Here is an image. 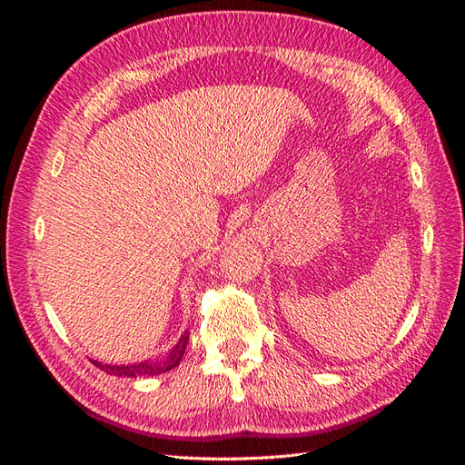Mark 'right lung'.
<instances>
[{
	"label": "right lung",
	"mask_w": 465,
	"mask_h": 465,
	"mask_svg": "<svg viewBox=\"0 0 465 465\" xmlns=\"http://www.w3.org/2000/svg\"><path fill=\"white\" fill-rule=\"evenodd\" d=\"M188 341H190V331H184V335L180 337L178 343L171 351H168L164 357L147 359V361H139V362H124V364H104V362L93 361V364L110 376H122V378L157 376V374L168 372L174 367H178V362L182 361V355H184Z\"/></svg>",
	"instance_id": "add662e5"
}]
</instances>
